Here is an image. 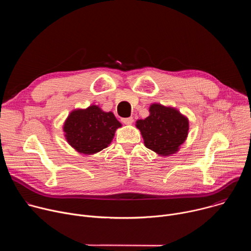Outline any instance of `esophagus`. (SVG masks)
<instances>
[{"label": "esophagus", "mask_w": 251, "mask_h": 251, "mask_svg": "<svg viewBox=\"0 0 251 251\" xmlns=\"http://www.w3.org/2000/svg\"><path fill=\"white\" fill-rule=\"evenodd\" d=\"M121 122L126 124V125H131L133 122H134V119L133 117H127V118H122L121 119Z\"/></svg>", "instance_id": "obj_1"}]
</instances>
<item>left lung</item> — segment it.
Instances as JSON below:
<instances>
[{"label": "left lung", "instance_id": "1", "mask_svg": "<svg viewBox=\"0 0 251 251\" xmlns=\"http://www.w3.org/2000/svg\"><path fill=\"white\" fill-rule=\"evenodd\" d=\"M136 126L144 138L145 146L162 156L176 153L189 131L186 117L176 109L160 104H152L150 116L138 120Z\"/></svg>", "mask_w": 251, "mask_h": 251}]
</instances>
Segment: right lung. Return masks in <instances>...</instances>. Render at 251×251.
Here are the masks:
<instances>
[{"label":"right lung","mask_w":251,"mask_h":251,"mask_svg":"<svg viewBox=\"0 0 251 251\" xmlns=\"http://www.w3.org/2000/svg\"><path fill=\"white\" fill-rule=\"evenodd\" d=\"M121 123L112 112H103L92 105L75 110L65 121L63 130L69 145L83 154H95L108 146Z\"/></svg>","instance_id":"right-lung-1"}]
</instances>
